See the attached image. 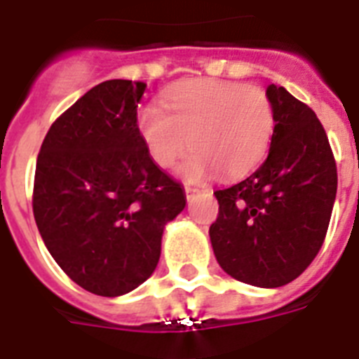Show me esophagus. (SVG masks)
<instances>
[{"label": "esophagus", "mask_w": 359, "mask_h": 359, "mask_svg": "<svg viewBox=\"0 0 359 359\" xmlns=\"http://www.w3.org/2000/svg\"><path fill=\"white\" fill-rule=\"evenodd\" d=\"M184 191H186V198H190L191 194H196V191H199L198 188H191V186H184Z\"/></svg>", "instance_id": "34e87169"}]
</instances>
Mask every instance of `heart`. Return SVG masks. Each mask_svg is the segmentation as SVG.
Masks as SVG:
<instances>
[{
  "label": "heart",
  "mask_w": 359,
  "mask_h": 359,
  "mask_svg": "<svg viewBox=\"0 0 359 359\" xmlns=\"http://www.w3.org/2000/svg\"><path fill=\"white\" fill-rule=\"evenodd\" d=\"M137 128L156 165L173 168L190 147L194 152L180 169L186 179L215 171L235 179L250 173L267 154L275 107L259 86L196 81L169 92L163 107H143Z\"/></svg>",
  "instance_id": "b5f03b06"
}]
</instances>
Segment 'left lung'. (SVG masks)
<instances>
[{"label": "left lung", "instance_id": "left-lung-1", "mask_svg": "<svg viewBox=\"0 0 359 359\" xmlns=\"http://www.w3.org/2000/svg\"><path fill=\"white\" fill-rule=\"evenodd\" d=\"M275 107L269 154L250 177L216 190L209 235L228 275L278 288L307 269L322 248L337 194L332 147L311 107L288 90L267 88Z\"/></svg>", "mask_w": 359, "mask_h": 359}]
</instances>
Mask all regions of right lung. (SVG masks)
<instances>
[{"instance_id":"1","label":"right lung","mask_w":359,"mask_h":359,"mask_svg":"<svg viewBox=\"0 0 359 359\" xmlns=\"http://www.w3.org/2000/svg\"><path fill=\"white\" fill-rule=\"evenodd\" d=\"M144 90L122 79L94 86L54 120L37 156L41 237L73 283L103 297L128 294L154 273L163 228L186 205L137 128Z\"/></svg>"}]
</instances>
